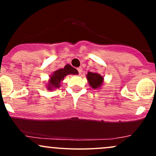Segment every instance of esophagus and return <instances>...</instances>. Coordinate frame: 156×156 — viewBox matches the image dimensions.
<instances>
[{
  "mask_svg": "<svg viewBox=\"0 0 156 156\" xmlns=\"http://www.w3.org/2000/svg\"><path fill=\"white\" fill-rule=\"evenodd\" d=\"M77 69H78V73H79V74H81L82 71H83V69H82V67H78Z\"/></svg>",
  "mask_w": 156,
  "mask_h": 156,
  "instance_id": "esophagus-1",
  "label": "esophagus"
}]
</instances>
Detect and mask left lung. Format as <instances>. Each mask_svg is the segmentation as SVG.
<instances>
[{
    "mask_svg": "<svg viewBox=\"0 0 156 156\" xmlns=\"http://www.w3.org/2000/svg\"><path fill=\"white\" fill-rule=\"evenodd\" d=\"M89 84L93 89H98L101 87L103 83V77L96 73L88 72L87 75Z\"/></svg>",
    "mask_w": 156,
    "mask_h": 156,
    "instance_id": "8db88e82",
    "label": "left lung"
}]
</instances>
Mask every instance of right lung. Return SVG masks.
Returning <instances> with one entry per match:
<instances>
[{
  "label": "right lung",
  "mask_w": 156,
  "mask_h": 156,
  "mask_svg": "<svg viewBox=\"0 0 156 156\" xmlns=\"http://www.w3.org/2000/svg\"><path fill=\"white\" fill-rule=\"evenodd\" d=\"M78 73L77 69L69 64L65 65L64 68L57 69L50 77V80L47 86L48 90H53L55 89L59 88L61 82L64 80V77L69 74L78 75Z\"/></svg>",
  "instance_id": "obj_1"
}]
</instances>
